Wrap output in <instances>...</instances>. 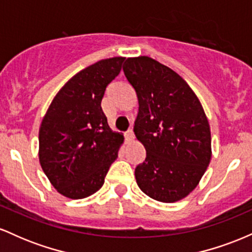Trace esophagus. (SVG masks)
Here are the masks:
<instances>
[{
    "instance_id": "34e87169",
    "label": "esophagus",
    "mask_w": 252,
    "mask_h": 252,
    "mask_svg": "<svg viewBox=\"0 0 252 252\" xmlns=\"http://www.w3.org/2000/svg\"><path fill=\"white\" fill-rule=\"evenodd\" d=\"M134 131H132V129H129L128 131L126 132V140L128 141V142H130V141H132L134 140Z\"/></svg>"
}]
</instances>
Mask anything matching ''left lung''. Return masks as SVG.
<instances>
[{"label": "left lung", "mask_w": 252, "mask_h": 252, "mask_svg": "<svg viewBox=\"0 0 252 252\" xmlns=\"http://www.w3.org/2000/svg\"><path fill=\"white\" fill-rule=\"evenodd\" d=\"M123 71L137 94L134 132L147 152L135 168L136 182L155 200H181L198 186L212 156L201 103L176 72L152 58H128Z\"/></svg>", "instance_id": "obj_1"}]
</instances>
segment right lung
Masks as SVG:
<instances>
[{
	"instance_id": "obj_1",
	"label": "right lung",
	"mask_w": 252,
	"mask_h": 252,
	"mask_svg": "<svg viewBox=\"0 0 252 252\" xmlns=\"http://www.w3.org/2000/svg\"><path fill=\"white\" fill-rule=\"evenodd\" d=\"M126 58L103 59L78 72L52 100L39 129V161L60 194L96 193L118 156L123 135L110 129L102 103Z\"/></svg>"
}]
</instances>
